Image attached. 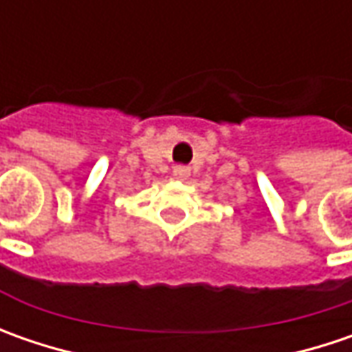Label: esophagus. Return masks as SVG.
<instances>
[{
	"instance_id": "esophagus-1",
	"label": "esophagus",
	"mask_w": 352,
	"mask_h": 352,
	"mask_svg": "<svg viewBox=\"0 0 352 352\" xmlns=\"http://www.w3.org/2000/svg\"><path fill=\"white\" fill-rule=\"evenodd\" d=\"M172 172H174V176H176L178 180H186V178L190 176V168H188V166H182V164H180V166H174Z\"/></svg>"
}]
</instances>
